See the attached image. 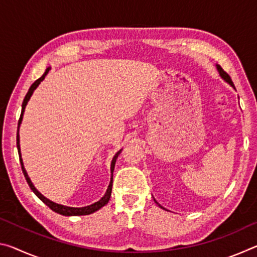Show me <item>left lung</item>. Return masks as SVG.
<instances>
[{"mask_svg": "<svg viewBox=\"0 0 257 257\" xmlns=\"http://www.w3.org/2000/svg\"><path fill=\"white\" fill-rule=\"evenodd\" d=\"M216 69H217V71H219V73H220V76L221 77H222V79H224L225 81H227L228 82V84H230V85H231L232 87H233V88H234V85H233V82H232V80H231V78H230V76L228 75V73L227 72H225L224 70H223V69L222 68H221L220 66H219V64H216ZM154 201H155V199H154ZM156 204H159L158 202H156ZM159 206H161L160 205V204H159ZM161 207H162V206H161Z\"/></svg>", "mask_w": 257, "mask_h": 257, "instance_id": "obj_1", "label": "left lung"}]
</instances>
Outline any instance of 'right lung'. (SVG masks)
Wrapping results in <instances>:
<instances>
[{
    "instance_id": "right-lung-1",
    "label": "right lung",
    "mask_w": 257,
    "mask_h": 257,
    "mask_svg": "<svg viewBox=\"0 0 257 257\" xmlns=\"http://www.w3.org/2000/svg\"><path fill=\"white\" fill-rule=\"evenodd\" d=\"M51 70V67H49L45 70L44 75H43L41 78H38V79L34 82V84L30 86V88L28 90V93L26 94V96L24 98V102H23V110H21V114H20V118L18 121V134H17V147H18V153H19V159H20V163H21V169H23V172H24V176L26 178V180H27L28 185L30 187V189H32L35 195L41 199V201L46 204L47 206H49L52 211H54L56 213H59L61 215H66V216H73V215H88V214H92V213L98 211L99 208L103 207L104 205H106L108 199L111 197V191H112V182H113V171H114V165H115V161L118 159V155L120 154L121 150L116 153L114 156H113L112 159V162H111V181H110V185H108L107 189H106V193L104 196L99 199L98 202L92 204V205H88V206H85V207H70V206H64V205H61V204H56L54 202L50 201V199H47L45 196H43V195L38 191L36 188H35V186L33 185L32 180L29 179V177L27 175V172L25 170V167H24V163H23V159H21V153H20V144H19V127H20V123L21 121H23V116H24V112H25V107L27 105V103L29 101L30 96H32L34 90L37 88V86L41 84V81L44 80L45 76L49 73V71Z\"/></svg>"
}]
</instances>
